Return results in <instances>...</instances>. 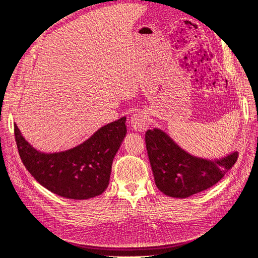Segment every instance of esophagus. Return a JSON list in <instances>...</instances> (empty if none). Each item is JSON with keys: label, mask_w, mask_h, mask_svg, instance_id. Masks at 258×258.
<instances>
[{"label": "esophagus", "mask_w": 258, "mask_h": 258, "mask_svg": "<svg viewBox=\"0 0 258 258\" xmlns=\"http://www.w3.org/2000/svg\"><path fill=\"white\" fill-rule=\"evenodd\" d=\"M132 129L137 131H145L147 129V118L143 113H135L130 117Z\"/></svg>", "instance_id": "obj_1"}]
</instances>
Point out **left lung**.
I'll return each instance as SVG.
<instances>
[{"label": "left lung", "instance_id": "obj_1", "mask_svg": "<svg viewBox=\"0 0 258 258\" xmlns=\"http://www.w3.org/2000/svg\"><path fill=\"white\" fill-rule=\"evenodd\" d=\"M145 144L156 186L174 198H187L212 187L238 159L237 152L220 160L194 157L156 128L146 131Z\"/></svg>", "mask_w": 258, "mask_h": 258}]
</instances>
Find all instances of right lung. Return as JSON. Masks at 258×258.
Listing matches in <instances>:
<instances>
[{"mask_svg":"<svg viewBox=\"0 0 258 258\" xmlns=\"http://www.w3.org/2000/svg\"><path fill=\"white\" fill-rule=\"evenodd\" d=\"M126 117L100 128L72 150L43 154L31 146L14 124L23 165L36 181L58 196L89 199L102 194L110 182L115 155L127 134Z\"/></svg>","mask_w":258,"mask_h":258,"instance_id":"obj_1","label":"right lung"}]
</instances>
